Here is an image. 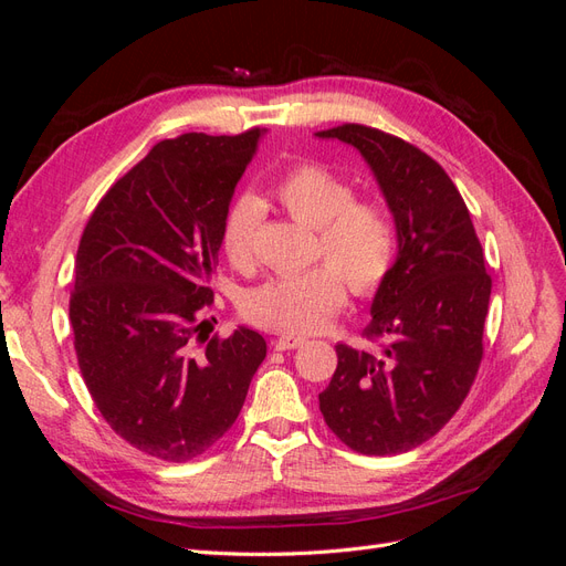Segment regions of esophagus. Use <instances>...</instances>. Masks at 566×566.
I'll return each mask as SVG.
<instances>
[{
	"instance_id": "esophagus-1",
	"label": "esophagus",
	"mask_w": 566,
	"mask_h": 566,
	"mask_svg": "<svg viewBox=\"0 0 566 566\" xmlns=\"http://www.w3.org/2000/svg\"><path fill=\"white\" fill-rule=\"evenodd\" d=\"M300 345H304V337H300V335H281L273 339V347H276V352L297 349Z\"/></svg>"
}]
</instances>
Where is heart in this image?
Instances as JSON below:
<instances>
[{
	"mask_svg": "<svg viewBox=\"0 0 566 566\" xmlns=\"http://www.w3.org/2000/svg\"><path fill=\"white\" fill-rule=\"evenodd\" d=\"M276 196L290 214L318 229V254L331 264L262 283L245 295L243 312L273 331L314 333L345 304V280L356 295H373L385 283L394 262V224L380 202L356 200L347 179L316 163L285 172ZM260 221L262 202L254 196L229 205L219 243L231 264L252 262Z\"/></svg>",
	"mask_w": 566,
	"mask_h": 566,
	"instance_id": "obj_1",
	"label": "heart"
}]
</instances>
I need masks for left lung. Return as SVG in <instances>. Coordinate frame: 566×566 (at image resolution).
<instances>
[{"instance_id":"1","label":"left lung","mask_w":566,"mask_h":566,"mask_svg":"<svg viewBox=\"0 0 566 566\" xmlns=\"http://www.w3.org/2000/svg\"><path fill=\"white\" fill-rule=\"evenodd\" d=\"M368 163L397 227V260L370 304L378 352L337 345L318 394L325 424L364 455L420 447L465 401L484 354L491 276L465 200L427 153L366 125L316 132Z\"/></svg>"}]
</instances>
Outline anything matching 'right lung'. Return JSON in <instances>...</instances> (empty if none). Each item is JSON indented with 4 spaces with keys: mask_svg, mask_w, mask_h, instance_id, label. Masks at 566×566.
I'll use <instances>...</instances> for the list:
<instances>
[{
    "mask_svg": "<svg viewBox=\"0 0 566 566\" xmlns=\"http://www.w3.org/2000/svg\"><path fill=\"white\" fill-rule=\"evenodd\" d=\"M262 129L181 134L117 179L75 256V354L101 416L134 449L186 462L241 413L266 342L202 337L221 221Z\"/></svg>",
    "mask_w": 566,
    "mask_h": 566,
    "instance_id": "obj_1",
    "label": "right lung"
}]
</instances>
